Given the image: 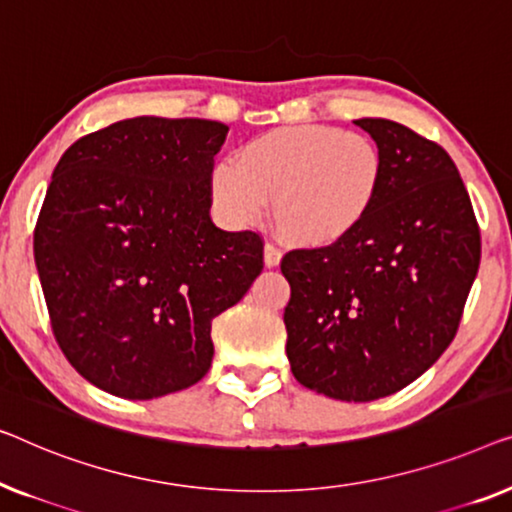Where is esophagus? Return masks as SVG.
Segmentation results:
<instances>
[{"label":"esophagus","instance_id":"obj_1","mask_svg":"<svg viewBox=\"0 0 512 512\" xmlns=\"http://www.w3.org/2000/svg\"><path fill=\"white\" fill-rule=\"evenodd\" d=\"M280 259H283V253H280V248L276 246V243H266V246H264V264L269 266V269H273V266L280 264Z\"/></svg>","mask_w":512,"mask_h":512}]
</instances>
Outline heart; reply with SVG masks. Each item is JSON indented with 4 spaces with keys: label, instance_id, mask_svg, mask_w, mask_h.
<instances>
[{
    "label": "heart",
    "instance_id": "heart-1",
    "mask_svg": "<svg viewBox=\"0 0 512 512\" xmlns=\"http://www.w3.org/2000/svg\"><path fill=\"white\" fill-rule=\"evenodd\" d=\"M385 155L369 134L329 125L278 127L236 150L208 176L213 211L253 227L273 199L278 232L294 246L329 248L369 220L385 185Z\"/></svg>",
    "mask_w": 512,
    "mask_h": 512
}]
</instances>
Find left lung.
<instances>
[{"instance_id": "obj_1", "label": "left lung", "mask_w": 512, "mask_h": 512, "mask_svg": "<svg viewBox=\"0 0 512 512\" xmlns=\"http://www.w3.org/2000/svg\"><path fill=\"white\" fill-rule=\"evenodd\" d=\"M355 125L383 150V192L345 241L283 257L285 352L308 390L373 401L420 378L452 343L478 273L480 229L438 143L385 118Z\"/></svg>"}]
</instances>
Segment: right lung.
<instances>
[{"instance_id":"right-lung-1","label":"right lung","mask_w":512,"mask_h":512,"mask_svg":"<svg viewBox=\"0 0 512 512\" xmlns=\"http://www.w3.org/2000/svg\"><path fill=\"white\" fill-rule=\"evenodd\" d=\"M229 127L141 115L60 157L34 229L50 327L99 390L157 399L211 369V322L264 269L255 232L211 220L208 176Z\"/></svg>"}]
</instances>
